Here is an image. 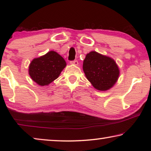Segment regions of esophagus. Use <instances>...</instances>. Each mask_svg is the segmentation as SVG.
I'll return each instance as SVG.
<instances>
[{
	"instance_id": "esophagus-1",
	"label": "esophagus",
	"mask_w": 151,
	"mask_h": 151,
	"mask_svg": "<svg viewBox=\"0 0 151 151\" xmlns=\"http://www.w3.org/2000/svg\"><path fill=\"white\" fill-rule=\"evenodd\" d=\"M70 64H71V65H75V66H78V63L77 60H73V61H71Z\"/></svg>"
}]
</instances>
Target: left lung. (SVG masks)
Segmentation results:
<instances>
[{
  "label": "left lung",
  "instance_id": "1",
  "mask_svg": "<svg viewBox=\"0 0 151 151\" xmlns=\"http://www.w3.org/2000/svg\"><path fill=\"white\" fill-rule=\"evenodd\" d=\"M83 68L86 78L93 87L101 91L111 88L120 75L119 68L115 60L96 51H91L86 55Z\"/></svg>",
  "mask_w": 151,
  "mask_h": 151
}]
</instances>
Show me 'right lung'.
Instances as JSON below:
<instances>
[{
    "instance_id": "1",
    "label": "right lung",
    "mask_w": 151,
    "mask_h": 151,
    "mask_svg": "<svg viewBox=\"0 0 151 151\" xmlns=\"http://www.w3.org/2000/svg\"><path fill=\"white\" fill-rule=\"evenodd\" d=\"M66 66L65 59L57 52L50 50L30 62L29 74L37 85L47 86L59 76Z\"/></svg>"
}]
</instances>
